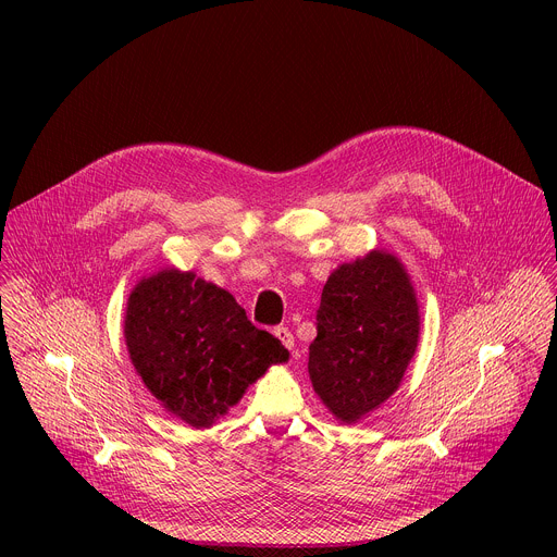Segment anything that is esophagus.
Masks as SVG:
<instances>
[{
  "label": "esophagus",
  "instance_id": "esophagus-1",
  "mask_svg": "<svg viewBox=\"0 0 557 557\" xmlns=\"http://www.w3.org/2000/svg\"><path fill=\"white\" fill-rule=\"evenodd\" d=\"M275 337H277L288 350L295 348V337H293V333H290L288 329H284V326H282V329H275Z\"/></svg>",
  "mask_w": 557,
  "mask_h": 557
}]
</instances>
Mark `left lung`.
Wrapping results in <instances>:
<instances>
[{"label": "left lung", "instance_id": "left-lung-1", "mask_svg": "<svg viewBox=\"0 0 557 557\" xmlns=\"http://www.w3.org/2000/svg\"><path fill=\"white\" fill-rule=\"evenodd\" d=\"M419 337V299L399 258L372 249L339 264L322 290L308 348L314 394L339 423H359L399 389Z\"/></svg>", "mask_w": 557, "mask_h": 557}]
</instances>
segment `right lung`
Instances as JSON below:
<instances>
[{"label": "right lung", "mask_w": 557, "mask_h": 557, "mask_svg": "<svg viewBox=\"0 0 557 557\" xmlns=\"http://www.w3.org/2000/svg\"><path fill=\"white\" fill-rule=\"evenodd\" d=\"M123 335L153 399L196 430L211 428L271 366L288 361L282 342L256 329L228 290L176 267L132 288Z\"/></svg>", "instance_id": "add662e5"}]
</instances>
